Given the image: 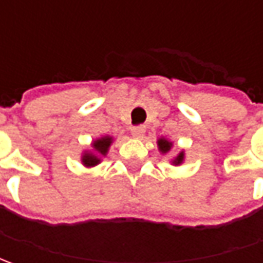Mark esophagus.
Instances as JSON below:
<instances>
[{
	"label": "esophagus",
	"instance_id": "1",
	"mask_svg": "<svg viewBox=\"0 0 263 263\" xmlns=\"http://www.w3.org/2000/svg\"><path fill=\"white\" fill-rule=\"evenodd\" d=\"M145 133V127L143 126H135L132 128V135L133 137H142Z\"/></svg>",
	"mask_w": 263,
	"mask_h": 263
}]
</instances>
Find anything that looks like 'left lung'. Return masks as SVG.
<instances>
[{"instance_id":"8db88e82","label":"left lung","mask_w":263,"mask_h":263,"mask_svg":"<svg viewBox=\"0 0 263 263\" xmlns=\"http://www.w3.org/2000/svg\"><path fill=\"white\" fill-rule=\"evenodd\" d=\"M158 146H159V149H161V152H162V154H167L168 151L171 149V143H170L168 140H165V139H159V140H158ZM181 161H183V154H180V155L174 159V164L178 165Z\"/></svg>"}]
</instances>
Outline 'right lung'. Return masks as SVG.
Listing matches in <instances>:
<instances>
[{
	"label": "right lung",
	"instance_id": "add662e5",
	"mask_svg": "<svg viewBox=\"0 0 263 263\" xmlns=\"http://www.w3.org/2000/svg\"><path fill=\"white\" fill-rule=\"evenodd\" d=\"M111 145V137H102V139H98L95 143H93V147H95V151L98 154H101V155H105L106 151H108V147ZM99 162V159L95 155H92V154H85V157H83V164L87 165V167H93Z\"/></svg>",
	"mask_w": 263,
	"mask_h": 263
}]
</instances>
